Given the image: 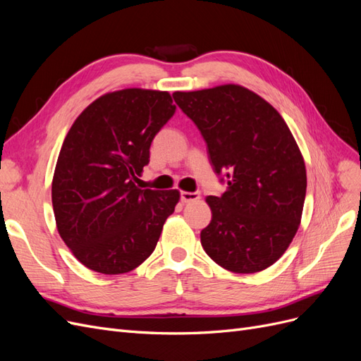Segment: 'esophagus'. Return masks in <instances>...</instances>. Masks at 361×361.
<instances>
[{"label": "esophagus", "mask_w": 361, "mask_h": 361, "mask_svg": "<svg viewBox=\"0 0 361 361\" xmlns=\"http://www.w3.org/2000/svg\"><path fill=\"white\" fill-rule=\"evenodd\" d=\"M200 199V194L199 192H188V191H182L180 192V200L183 203H190V202H195Z\"/></svg>", "instance_id": "1"}]
</instances>
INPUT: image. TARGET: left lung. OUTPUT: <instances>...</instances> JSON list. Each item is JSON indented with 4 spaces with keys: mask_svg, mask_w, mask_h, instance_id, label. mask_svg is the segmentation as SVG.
<instances>
[{
    "mask_svg": "<svg viewBox=\"0 0 361 361\" xmlns=\"http://www.w3.org/2000/svg\"><path fill=\"white\" fill-rule=\"evenodd\" d=\"M174 102L199 128L223 195H207L212 220L200 233L215 264L238 274L264 271L297 233L307 188L305 164L274 106L243 85L174 92Z\"/></svg>",
    "mask_w": 361,
    "mask_h": 361,
    "instance_id": "1",
    "label": "left lung"
}]
</instances>
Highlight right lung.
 I'll return each mask as SVG.
<instances>
[{"instance_id":"1","label":"right lung","mask_w":361,"mask_h":361,"mask_svg":"<svg viewBox=\"0 0 361 361\" xmlns=\"http://www.w3.org/2000/svg\"><path fill=\"white\" fill-rule=\"evenodd\" d=\"M176 111L169 92L125 89L76 117L52 178L57 231L84 267L125 274L154 253L178 190H141L150 145Z\"/></svg>"}]
</instances>
